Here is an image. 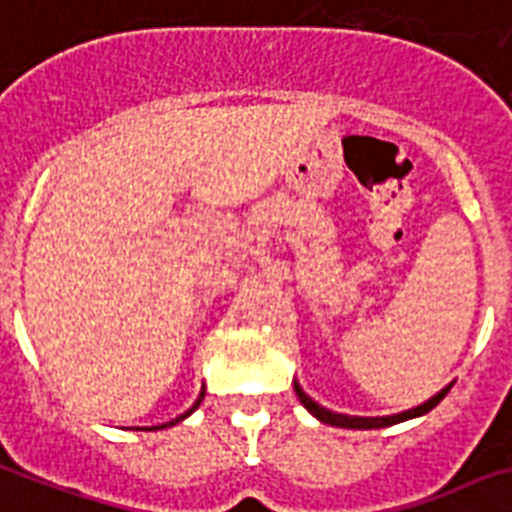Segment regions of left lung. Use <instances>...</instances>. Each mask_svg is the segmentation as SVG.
Segmentation results:
<instances>
[{
	"mask_svg": "<svg viewBox=\"0 0 512 512\" xmlns=\"http://www.w3.org/2000/svg\"><path fill=\"white\" fill-rule=\"evenodd\" d=\"M449 388H452V383H449L447 388H441L439 394L431 396V399L420 404V407H412V410L399 412V415H386V418H357V415H341V412L325 410L322 404H317L314 399H309V396L304 394V388L298 386V383H296V394H298V399H301V404H304L306 410L312 412L317 420H322V423L335 425V428H354V431H367V428H386V425L402 423V420L420 418V415H425V412H431L433 407H436V404H439L441 399L449 394Z\"/></svg>",
	"mask_w": 512,
	"mask_h": 512,
	"instance_id": "1",
	"label": "left lung"
}]
</instances>
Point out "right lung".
Returning <instances> with one entry per match:
<instances>
[{
  "label": "right lung",
  "mask_w": 512,
  "mask_h": 512,
  "mask_svg": "<svg viewBox=\"0 0 512 512\" xmlns=\"http://www.w3.org/2000/svg\"><path fill=\"white\" fill-rule=\"evenodd\" d=\"M200 402H203V391H200V396H198V402L192 404V407H190V410H187V412H185V415H179V418H177V420H171V423H166V425H177V423H179V420H185V418H187V415H192V412L198 410V404H200ZM166 425H158V428H166Z\"/></svg>",
  "instance_id": "obj_1"
}]
</instances>
